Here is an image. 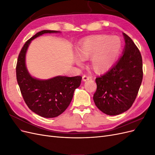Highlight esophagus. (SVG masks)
I'll return each mask as SVG.
<instances>
[{
  "label": "esophagus",
  "instance_id": "esophagus-1",
  "mask_svg": "<svg viewBox=\"0 0 155 155\" xmlns=\"http://www.w3.org/2000/svg\"><path fill=\"white\" fill-rule=\"evenodd\" d=\"M91 79V77L88 76V75H84V76H83V80L84 81H88L89 80V79Z\"/></svg>",
  "mask_w": 155,
  "mask_h": 155
}]
</instances>
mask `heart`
I'll list each match as a JSON object with an SVG mask.
<instances>
[{
    "label": "heart",
    "instance_id": "obj_1",
    "mask_svg": "<svg viewBox=\"0 0 155 155\" xmlns=\"http://www.w3.org/2000/svg\"><path fill=\"white\" fill-rule=\"evenodd\" d=\"M121 48V41L118 37L107 35L91 36L78 46L77 53L79 57L76 62L81 65L83 59L91 58V66L95 71H105L114 63Z\"/></svg>",
    "mask_w": 155,
    "mask_h": 155
}]
</instances>
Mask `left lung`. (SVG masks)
<instances>
[{
  "instance_id": "1",
  "label": "left lung",
  "mask_w": 155,
  "mask_h": 155,
  "mask_svg": "<svg viewBox=\"0 0 155 155\" xmlns=\"http://www.w3.org/2000/svg\"><path fill=\"white\" fill-rule=\"evenodd\" d=\"M123 55L109 71L96 78L95 105L104 113L114 116L133 105L143 79L142 58L133 40L124 33Z\"/></svg>"
}]
</instances>
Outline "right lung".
<instances>
[{"mask_svg":"<svg viewBox=\"0 0 155 155\" xmlns=\"http://www.w3.org/2000/svg\"><path fill=\"white\" fill-rule=\"evenodd\" d=\"M57 32L43 30L28 40L18 55L16 66L17 81L26 104L31 110L44 118H55L67 109L82 79L80 76H57L39 80L32 78L28 72L25 55L31 41L44 34Z\"/></svg>","mask_w":155,"mask_h":155,"instance_id":"add662e5","label":"right lung"}]
</instances>
